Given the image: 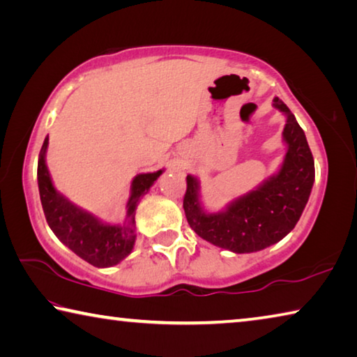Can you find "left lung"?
<instances>
[{
	"instance_id": "left-lung-1",
	"label": "left lung",
	"mask_w": 357,
	"mask_h": 357,
	"mask_svg": "<svg viewBox=\"0 0 357 357\" xmlns=\"http://www.w3.org/2000/svg\"><path fill=\"white\" fill-rule=\"evenodd\" d=\"M273 105L287 116L282 132L287 154L279 172L219 213L203 208L200 183L187 174L183 206L190 228L208 243L234 253L263 250L285 238L302 215L315 181V162L304 130L279 98Z\"/></svg>"
}]
</instances>
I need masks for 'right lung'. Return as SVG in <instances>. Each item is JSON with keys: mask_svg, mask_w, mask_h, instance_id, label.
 <instances>
[{"mask_svg": "<svg viewBox=\"0 0 357 357\" xmlns=\"http://www.w3.org/2000/svg\"><path fill=\"white\" fill-rule=\"evenodd\" d=\"M47 146L48 135L42 144L38 162L39 195L48 227L66 247L96 268H110L123 261L135 244V209L138 203L164 170L137 174L130 184L124 222L105 223L88 211L75 206L55 189L45 162Z\"/></svg>", "mask_w": 357, "mask_h": 357, "instance_id": "add662e5", "label": "right lung"}]
</instances>
